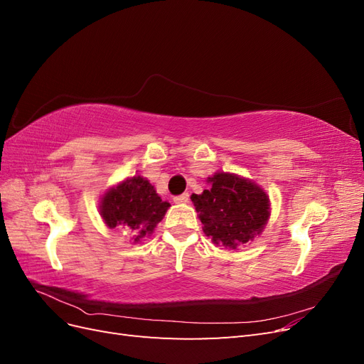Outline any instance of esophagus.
Listing matches in <instances>:
<instances>
[{"label": "esophagus", "mask_w": 364, "mask_h": 364, "mask_svg": "<svg viewBox=\"0 0 364 364\" xmlns=\"http://www.w3.org/2000/svg\"><path fill=\"white\" fill-rule=\"evenodd\" d=\"M173 200H174V203H188L190 196H188V193H183L181 196H176Z\"/></svg>", "instance_id": "34e87169"}]
</instances>
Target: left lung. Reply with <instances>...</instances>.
<instances>
[{"label":"left lung","mask_w":364,"mask_h":364,"mask_svg":"<svg viewBox=\"0 0 364 364\" xmlns=\"http://www.w3.org/2000/svg\"><path fill=\"white\" fill-rule=\"evenodd\" d=\"M211 188L193 194L203 232L230 250H238L262 232L270 217V200L261 186L234 173H215Z\"/></svg>","instance_id":"obj_1"}]
</instances>
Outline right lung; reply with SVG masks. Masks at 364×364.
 I'll list each match as a JSON object with an SVG mask.
<instances>
[{"label": "right lung", "instance_id": "obj_1", "mask_svg": "<svg viewBox=\"0 0 364 364\" xmlns=\"http://www.w3.org/2000/svg\"><path fill=\"white\" fill-rule=\"evenodd\" d=\"M170 203L164 202L146 178L134 176L109 188L100 200V215L107 228L123 226L134 241L150 235L164 218Z\"/></svg>", "mask_w": 364, "mask_h": 364}]
</instances>
